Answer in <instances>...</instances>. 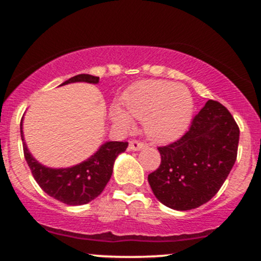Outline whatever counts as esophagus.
Instances as JSON below:
<instances>
[{
    "label": "esophagus",
    "instance_id": "obj_1",
    "mask_svg": "<svg viewBox=\"0 0 261 261\" xmlns=\"http://www.w3.org/2000/svg\"><path fill=\"white\" fill-rule=\"evenodd\" d=\"M146 146L145 142H141L139 140H134V141H130V143H128V148L131 149V151H139V149L143 148Z\"/></svg>",
    "mask_w": 261,
    "mask_h": 261
}]
</instances>
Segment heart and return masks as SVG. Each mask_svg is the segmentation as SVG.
Returning a JSON list of instances; mask_svg holds the SVG:
<instances>
[{
  "mask_svg": "<svg viewBox=\"0 0 261 261\" xmlns=\"http://www.w3.org/2000/svg\"><path fill=\"white\" fill-rule=\"evenodd\" d=\"M125 106L134 118L145 120V131L154 141H170L187 130L194 113V100L184 86L167 81H143L127 93ZM113 119L121 128L134 122L124 110L114 109Z\"/></svg>",
  "mask_w": 261,
  "mask_h": 261,
  "instance_id": "b5f03b06",
  "label": "heart"
}]
</instances>
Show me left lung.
<instances>
[{"instance_id":"obj_1","label":"left lung","mask_w":261,"mask_h":261,"mask_svg":"<svg viewBox=\"0 0 261 261\" xmlns=\"http://www.w3.org/2000/svg\"><path fill=\"white\" fill-rule=\"evenodd\" d=\"M239 127L226 107L208 100L180 139L161 146V164L148 174L152 191L163 205L187 211L218 193L238 152Z\"/></svg>"}]
</instances>
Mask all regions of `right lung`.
<instances>
[{
    "label": "right lung",
    "instance_id": "1",
    "mask_svg": "<svg viewBox=\"0 0 261 261\" xmlns=\"http://www.w3.org/2000/svg\"><path fill=\"white\" fill-rule=\"evenodd\" d=\"M72 82L98 83L99 77L91 76V74H77L62 85ZM20 135H22V141H24L22 124H20ZM127 145L128 142L126 141L107 142L89 160L79 166L65 169H51L41 166L29 153L25 143H23V152L39 187L54 199L66 205L76 206L88 203L100 195L112 176L115 158L127 148Z\"/></svg>",
    "mask_w": 261,
    "mask_h": 261
}]
</instances>
